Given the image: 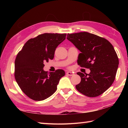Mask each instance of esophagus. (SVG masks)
<instances>
[{
	"instance_id": "34e87169",
	"label": "esophagus",
	"mask_w": 128,
	"mask_h": 128,
	"mask_svg": "<svg viewBox=\"0 0 128 128\" xmlns=\"http://www.w3.org/2000/svg\"><path fill=\"white\" fill-rule=\"evenodd\" d=\"M66 75H69V76H73L74 75V74L73 72H68L66 73Z\"/></svg>"
}]
</instances>
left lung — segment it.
I'll return each instance as SVG.
<instances>
[{
    "instance_id": "left-lung-1",
    "label": "left lung",
    "mask_w": 128,
    "mask_h": 128,
    "mask_svg": "<svg viewBox=\"0 0 128 128\" xmlns=\"http://www.w3.org/2000/svg\"><path fill=\"white\" fill-rule=\"evenodd\" d=\"M67 39L81 52L78 63L90 69L88 74L78 72L81 82L76 88L86 96L102 94L112 85L119 65V60L112 44L104 38L88 32L67 34Z\"/></svg>"
}]
</instances>
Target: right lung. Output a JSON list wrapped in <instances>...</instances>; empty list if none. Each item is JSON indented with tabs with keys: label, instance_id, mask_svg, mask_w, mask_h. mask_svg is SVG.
Wrapping results in <instances>:
<instances>
[{
	"label": "right lung",
	"instance_id": "1",
	"mask_svg": "<svg viewBox=\"0 0 128 128\" xmlns=\"http://www.w3.org/2000/svg\"><path fill=\"white\" fill-rule=\"evenodd\" d=\"M66 34H43L26 42L16 57L15 78L24 93L34 100H42L57 89L65 72H45L44 62L53 59L56 48L65 40Z\"/></svg>",
	"mask_w": 128,
	"mask_h": 128
}]
</instances>
